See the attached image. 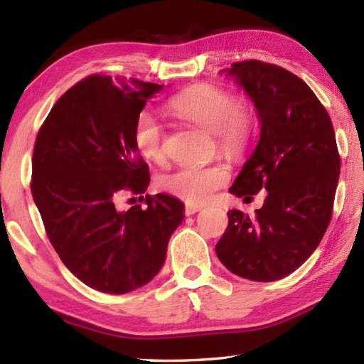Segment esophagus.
<instances>
[{
    "mask_svg": "<svg viewBox=\"0 0 364 364\" xmlns=\"http://www.w3.org/2000/svg\"><path fill=\"white\" fill-rule=\"evenodd\" d=\"M200 210H202V206H198V205H186V208H184V213H186V215H192V214L198 213Z\"/></svg>",
    "mask_w": 364,
    "mask_h": 364,
    "instance_id": "obj_1",
    "label": "esophagus"
}]
</instances>
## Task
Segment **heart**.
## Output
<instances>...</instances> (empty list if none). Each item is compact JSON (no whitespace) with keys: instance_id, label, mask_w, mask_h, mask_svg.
<instances>
[{"instance_id":"b5f03b06","label":"heart","mask_w":364,"mask_h":364,"mask_svg":"<svg viewBox=\"0 0 364 364\" xmlns=\"http://www.w3.org/2000/svg\"><path fill=\"white\" fill-rule=\"evenodd\" d=\"M170 112L214 134L219 150L239 158L253 137L257 112L250 100H236L233 92L218 84H198L167 102ZM133 141L145 159L162 166L167 159L166 129L153 114L142 111L136 117ZM230 180L227 166H186L164 175L159 186L188 205H203Z\"/></svg>"}]
</instances>
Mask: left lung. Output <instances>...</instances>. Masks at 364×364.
I'll return each instance as SVG.
<instances>
[{"label": "left lung", "mask_w": 364, "mask_h": 364, "mask_svg": "<svg viewBox=\"0 0 364 364\" xmlns=\"http://www.w3.org/2000/svg\"><path fill=\"white\" fill-rule=\"evenodd\" d=\"M258 109L257 149L231 194L252 200L266 191L255 218L228 211V227L215 245L222 264L252 282H275L310 258L333 213L339 151L326 107L297 75L258 59L231 64Z\"/></svg>", "instance_id": "1"}]
</instances>
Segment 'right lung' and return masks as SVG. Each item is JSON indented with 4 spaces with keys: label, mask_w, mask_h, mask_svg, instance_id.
Listing matches in <instances>:
<instances>
[{
    "label": "right lung",
    "mask_w": 364,
    "mask_h": 364,
    "mask_svg": "<svg viewBox=\"0 0 364 364\" xmlns=\"http://www.w3.org/2000/svg\"><path fill=\"white\" fill-rule=\"evenodd\" d=\"M161 89L137 78L90 75L54 103L36 137L31 192L46 236L65 267L97 291L127 294L149 283L184 219L175 197H142L150 172L133 128ZM128 193L147 206L120 212L118 200Z\"/></svg>",
    "instance_id": "obj_1"
}]
</instances>
